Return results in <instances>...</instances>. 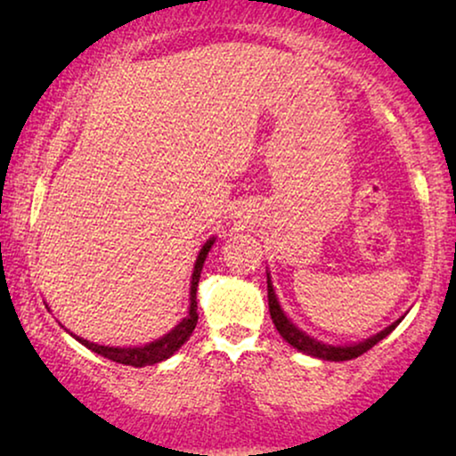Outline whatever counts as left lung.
<instances>
[{
	"label": "left lung",
	"instance_id": "left-lung-1",
	"mask_svg": "<svg viewBox=\"0 0 456 456\" xmlns=\"http://www.w3.org/2000/svg\"><path fill=\"white\" fill-rule=\"evenodd\" d=\"M267 305H270V315H272V322L276 330L280 332V336L289 342L290 346H295L297 351H301L305 354H311V357H317V359H323V361H351L354 357H359V354H363L370 351L371 346H376L379 340H384L386 336H388L392 330H395L401 320L392 323L382 332L371 336V338H367L363 342H357V345H345V346H334V345H323V342L311 338L309 334H305L303 330H298L295 323H292L289 317L284 315L282 307H280L278 298H276V292H273V286H272V280H270V273H267Z\"/></svg>",
	"mask_w": 456,
	"mask_h": 456
}]
</instances>
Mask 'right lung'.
<instances>
[{
	"instance_id": "1",
	"label": "right lung",
	"mask_w": 456,
	"mask_h": 456,
	"mask_svg": "<svg viewBox=\"0 0 456 456\" xmlns=\"http://www.w3.org/2000/svg\"><path fill=\"white\" fill-rule=\"evenodd\" d=\"M216 239H209L205 242L201 251H199V257L195 261V270H192V280H191V307H189V315L184 317L183 322L178 323L176 328L170 330L166 336H161L159 340L149 342L145 346H103V345H95V342H89L80 336H74L80 345H85L86 348H91L93 353L102 354V357L116 361V363L122 365H133V367H145V365H153V363H161L167 357H172L174 353L178 351L180 346L184 345L186 340L191 338L192 330L197 326L199 314H197V286H199V278H201V270L205 264V257H208L211 245H214Z\"/></svg>"
}]
</instances>
